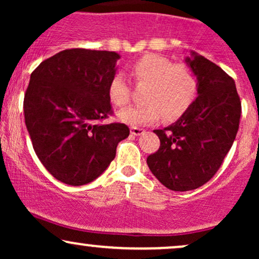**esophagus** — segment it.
<instances>
[{
  "instance_id": "34e87169",
  "label": "esophagus",
  "mask_w": 259,
  "mask_h": 259,
  "mask_svg": "<svg viewBox=\"0 0 259 259\" xmlns=\"http://www.w3.org/2000/svg\"><path fill=\"white\" fill-rule=\"evenodd\" d=\"M130 132H132L133 135H141V134L145 133L144 129H140V127H136V126H132L130 127Z\"/></svg>"
}]
</instances>
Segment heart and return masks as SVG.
Listing matches in <instances>:
<instances>
[{"label": "heart", "mask_w": 259, "mask_h": 259, "mask_svg": "<svg viewBox=\"0 0 259 259\" xmlns=\"http://www.w3.org/2000/svg\"><path fill=\"white\" fill-rule=\"evenodd\" d=\"M136 85H147L144 92L146 103L133 106L118 113V118L130 125H144L162 118L173 123L189 112L198 96L200 82L186 64L156 53H147L127 67ZM108 99L115 107H125L132 100V88L121 74H115L107 88Z\"/></svg>", "instance_id": "heart-1"}]
</instances>
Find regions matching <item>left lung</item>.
I'll return each instance as SVG.
<instances>
[{
    "label": "left lung",
    "mask_w": 259,
    "mask_h": 259,
    "mask_svg": "<svg viewBox=\"0 0 259 259\" xmlns=\"http://www.w3.org/2000/svg\"><path fill=\"white\" fill-rule=\"evenodd\" d=\"M186 58L198 78V96L177 123L154 130L160 146L147 157L154 177L169 190L189 191L209 181L229 152L241 117L234 79L203 56Z\"/></svg>",
    "instance_id": "left-lung-1"
}]
</instances>
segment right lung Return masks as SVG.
I'll return each mask as SVG.
<instances>
[{"instance_id": "right-lung-1", "label": "right lung", "mask_w": 259, "mask_h": 259, "mask_svg": "<svg viewBox=\"0 0 259 259\" xmlns=\"http://www.w3.org/2000/svg\"><path fill=\"white\" fill-rule=\"evenodd\" d=\"M119 58L115 52L70 49L31 73L25 125L38 159L62 183L79 186L99 178L129 136L125 124L102 123L113 114L107 88Z\"/></svg>"}]
</instances>
